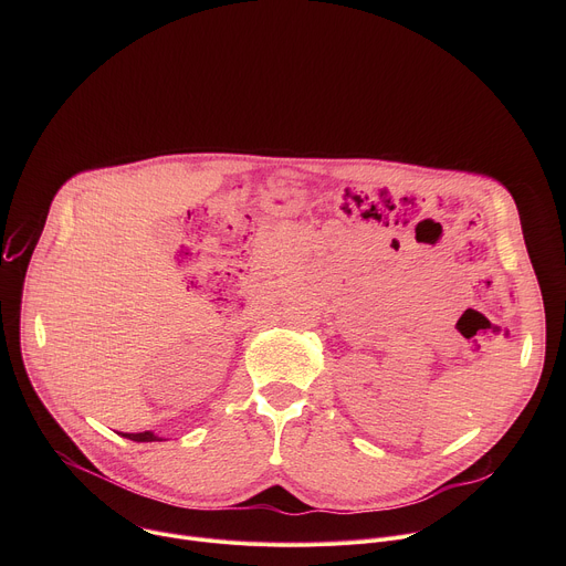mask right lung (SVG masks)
<instances>
[{"label": "right lung", "instance_id": "1", "mask_svg": "<svg viewBox=\"0 0 566 566\" xmlns=\"http://www.w3.org/2000/svg\"><path fill=\"white\" fill-rule=\"evenodd\" d=\"M123 437H127V439H132V441H158V437H156V434H151V432H138V434H123Z\"/></svg>", "mask_w": 566, "mask_h": 566}]
</instances>
